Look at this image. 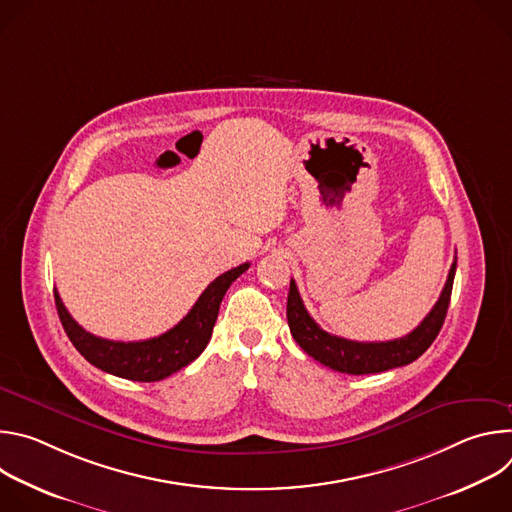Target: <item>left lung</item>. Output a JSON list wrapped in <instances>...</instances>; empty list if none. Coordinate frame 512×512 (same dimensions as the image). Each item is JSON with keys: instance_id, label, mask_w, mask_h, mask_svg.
<instances>
[{"instance_id": "left-lung-1", "label": "left lung", "mask_w": 512, "mask_h": 512, "mask_svg": "<svg viewBox=\"0 0 512 512\" xmlns=\"http://www.w3.org/2000/svg\"><path fill=\"white\" fill-rule=\"evenodd\" d=\"M454 275L456 259L450 267L440 300L435 302L423 322L403 338L387 342H354L324 332L308 314L294 279L289 283L287 294V324L291 336L302 346V350L332 371L346 375H371L405 367V364L419 358L431 346L435 336L440 334L452 298Z\"/></svg>"}]
</instances>
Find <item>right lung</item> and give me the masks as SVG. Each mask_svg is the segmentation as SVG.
<instances>
[{
  "mask_svg": "<svg viewBox=\"0 0 512 512\" xmlns=\"http://www.w3.org/2000/svg\"><path fill=\"white\" fill-rule=\"evenodd\" d=\"M247 269L249 263H243L218 275L174 328L162 336L139 342H115L99 338L72 320L58 291H54V302L66 336L93 367L127 381L154 383L184 369L186 364L200 356L212 336L218 308H221L227 289Z\"/></svg>",
  "mask_w": 512,
  "mask_h": 512,
  "instance_id": "right-lung-1",
  "label": "right lung"
}]
</instances>
